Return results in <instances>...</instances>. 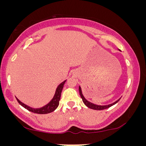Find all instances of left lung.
I'll list each match as a JSON object with an SVG mask.
<instances>
[{"instance_id": "8db88e82", "label": "left lung", "mask_w": 146, "mask_h": 146, "mask_svg": "<svg viewBox=\"0 0 146 146\" xmlns=\"http://www.w3.org/2000/svg\"><path fill=\"white\" fill-rule=\"evenodd\" d=\"M79 93H80V97L82 99V101L84 104L88 108H89L90 109H92V110H105V109H107V108H109L110 107L112 106L114 104H115L117 102H118L120 98L114 102L112 103V104H108V105H103V106H101V105H97V104H94L88 101L85 98L83 94H82V89H81V87L79 86Z\"/></svg>"}]
</instances>
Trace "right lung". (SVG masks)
Listing matches in <instances>:
<instances>
[{"instance_id":"obj_1","label":"right lung","mask_w":146,"mask_h":146,"mask_svg":"<svg viewBox=\"0 0 146 146\" xmlns=\"http://www.w3.org/2000/svg\"><path fill=\"white\" fill-rule=\"evenodd\" d=\"M66 81V80L60 83L56 89L55 94L54 95L52 99L47 104L44 105L42 107L36 108H32L30 106H28L27 104H25L22 102L20 101L17 98H17L18 102H19L22 106L25 108V109L28 110L29 111H31V112L39 113V114H46V113L52 112V111H54L57 108L58 106L59 101L61 96V92L62 90L64 84H65Z\"/></svg>"}]
</instances>
